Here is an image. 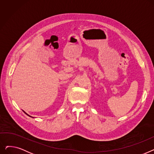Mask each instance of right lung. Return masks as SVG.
I'll return each mask as SVG.
<instances>
[{"mask_svg":"<svg viewBox=\"0 0 154 154\" xmlns=\"http://www.w3.org/2000/svg\"><path fill=\"white\" fill-rule=\"evenodd\" d=\"M23 112H24V113H25V114H27V116H29V117H32V118H34V117H32V116H29V114H27V113H26V112H25V111H23Z\"/></svg>","mask_w":154,"mask_h":154,"instance_id":"obj_1","label":"right lung"}]
</instances>
